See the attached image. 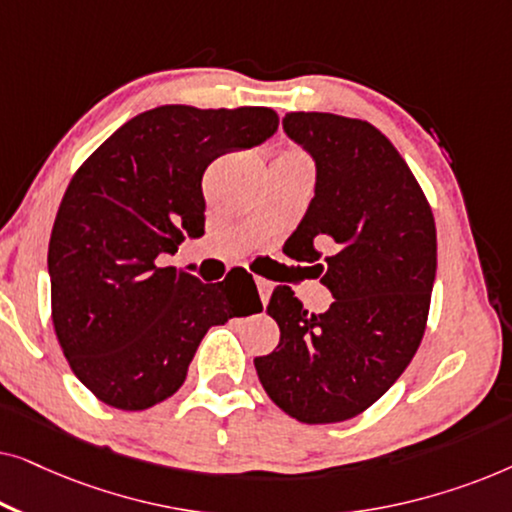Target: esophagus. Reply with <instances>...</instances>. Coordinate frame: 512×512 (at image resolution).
<instances>
[{"label": "esophagus", "mask_w": 512, "mask_h": 512, "mask_svg": "<svg viewBox=\"0 0 512 512\" xmlns=\"http://www.w3.org/2000/svg\"><path fill=\"white\" fill-rule=\"evenodd\" d=\"M256 286H258V296H261L263 305H265V303H268V300H270L272 284L268 282V279H263V277H256Z\"/></svg>", "instance_id": "1"}]
</instances>
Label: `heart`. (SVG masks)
Listing matches in <instances>:
<instances>
[{"mask_svg": "<svg viewBox=\"0 0 512 512\" xmlns=\"http://www.w3.org/2000/svg\"><path fill=\"white\" fill-rule=\"evenodd\" d=\"M286 153H293V156H300V153H298V151H286Z\"/></svg>", "mask_w": 512, "mask_h": 512, "instance_id": "1", "label": "heart"}]
</instances>
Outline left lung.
I'll return each mask as SVG.
<instances>
[{
	"instance_id": "left-lung-1",
	"label": "left lung",
	"mask_w": 512,
	"mask_h": 512,
	"mask_svg": "<svg viewBox=\"0 0 512 512\" xmlns=\"http://www.w3.org/2000/svg\"><path fill=\"white\" fill-rule=\"evenodd\" d=\"M284 130L317 163V191L284 249L310 261L333 293L303 310L277 286L265 312L275 352L256 356L265 394L303 424L347 422L387 394L424 338L436 279V221L415 174L375 125L291 111ZM332 251L321 257L316 247Z\"/></svg>"
}]
</instances>
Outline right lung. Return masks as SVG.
<instances>
[{
	"mask_svg": "<svg viewBox=\"0 0 512 512\" xmlns=\"http://www.w3.org/2000/svg\"><path fill=\"white\" fill-rule=\"evenodd\" d=\"M277 125L270 107L165 104L130 118L74 172L48 242L51 317L69 368L102 403H163L209 328L263 310L244 268L205 284L158 258L205 233L209 163Z\"/></svg>",
	"mask_w": 512,
	"mask_h": 512,
	"instance_id": "1",
	"label": "right lung"
}]
</instances>
